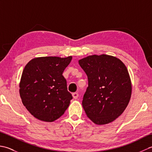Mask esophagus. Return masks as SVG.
Here are the masks:
<instances>
[{"instance_id":"1","label":"esophagus","mask_w":152,"mask_h":152,"mask_svg":"<svg viewBox=\"0 0 152 152\" xmlns=\"http://www.w3.org/2000/svg\"><path fill=\"white\" fill-rule=\"evenodd\" d=\"M78 93H77V92H75V93H72V96H73V98L74 99H78Z\"/></svg>"}]
</instances>
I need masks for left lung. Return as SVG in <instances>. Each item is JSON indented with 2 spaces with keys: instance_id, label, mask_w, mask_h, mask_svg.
<instances>
[{
  "instance_id": "1",
  "label": "left lung",
  "mask_w": 152,
  "mask_h": 152,
  "mask_svg": "<svg viewBox=\"0 0 152 152\" xmlns=\"http://www.w3.org/2000/svg\"><path fill=\"white\" fill-rule=\"evenodd\" d=\"M78 62L88 79L82 101L87 116L97 125L114 121L131 99L132 87L127 68L118 58L104 54L90 56Z\"/></svg>"
}]
</instances>
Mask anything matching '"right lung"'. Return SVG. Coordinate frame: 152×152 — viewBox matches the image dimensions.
Here are the masks:
<instances>
[{
	"label": "right lung",
	"instance_id": "add662e5",
	"mask_svg": "<svg viewBox=\"0 0 152 152\" xmlns=\"http://www.w3.org/2000/svg\"><path fill=\"white\" fill-rule=\"evenodd\" d=\"M72 57H42L32 59L23 71L19 94L34 118L52 122L62 115L72 99L63 72Z\"/></svg>",
	"mask_w": 152,
	"mask_h": 152
}]
</instances>
